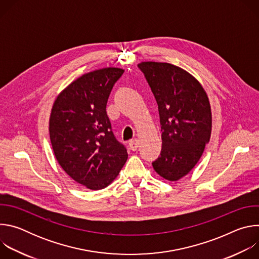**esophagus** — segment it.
I'll list each match as a JSON object with an SVG mask.
<instances>
[{
	"instance_id": "1",
	"label": "esophagus",
	"mask_w": 259,
	"mask_h": 259,
	"mask_svg": "<svg viewBox=\"0 0 259 259\" xmlns=\"http://www.w3.org/2000/svg\"><path fill=\"white\" fill-rule=\"evenodd\" d=\"M138 144H139V142H138L137 139H132V140H130V141H129V147H130V150H131V151H136V150L138 149Z\"/></svg>"
}]
</instances>
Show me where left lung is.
<instances>
[{
	"label": "left lung",
	"instance_id": "1",
	"mask_svg": "<svg viewBox=\"0 0 259 259\" xmlns=\"http://www.w3.org/2000/svg\"><path fill=\"white\" fill-rule=\"evenodd\" d=\"M144 73L158 103L162 151L155 171L169 181L189 174L202 157L212 129L209 98L190 72L167 62L143 61Z\"/></svg>",
	"mask_w": 259,
	"mask_h": 259
}]
</instances>
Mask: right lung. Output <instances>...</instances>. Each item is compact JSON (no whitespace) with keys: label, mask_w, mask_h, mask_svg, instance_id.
I'll return each mask as SVG.
<instances>
[{"label":"right lung","mask_w":259,"mask_h":259,"mask_svg":"<svg viewBox=\"0 0 259 259\" xmlns=\"http://www.w3.org/2000/svg\"><path fill=\"white\" fill-rule=\"evenodd\" d=\"M123 72L119 67H104L85 73L57 95L51 109L49 134L58 164L92 191L112 183L128 159L105 109Z\"/></svg>","instance_id":"obj_1"}]
</instances>
